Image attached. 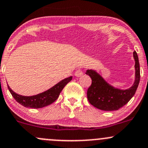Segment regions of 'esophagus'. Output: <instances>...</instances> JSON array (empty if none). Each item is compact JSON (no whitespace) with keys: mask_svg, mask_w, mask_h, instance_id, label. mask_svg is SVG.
<instances>
[{"mask_svg":"<svg viewBox=\"0 0 148 148\" xmlns=\"http://www.w3.org/2000/svg\"><path fill=\"white\" fill-rule=\"evenodd\" d=\"M83 75V71H81V70H77L75 72V76L77 77H79Z\"/></svg>","mask_w":148,"mask_h":148,"instance_id":"obj_1","label":"esophagus"}]
</instances>
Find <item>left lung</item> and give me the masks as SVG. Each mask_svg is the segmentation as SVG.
Returning <instances> with one entry per match:
<instances>
[{"instance_id": "left-lung-1", "label": "left lung", "mask_w": 148, "mask_h": 148, "mask_svg": "<svg viewBox=\"0 0 148 148\" xmlns=\"http://www.w3.org/2000/svg\"><path fill=\"white\" fill-rule=\"evenodd\" d=\"M135 59V81L132 86L120 89L110 84L95 70L87 69L86 74L92 79V84L87 90V99L96 108L104 111L117 110L127 104L135 94L140 82V64L136 51L133 52Z\"/></svg>"}]
</instances>
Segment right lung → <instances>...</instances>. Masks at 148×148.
Returning a JSON list of instances; mask_svg holds the SVG:
<instances>
[{
  "instance_id": "1",
  "label": "right lung",
  "mask_w": 148,
  "mask_h": 148,
  "mask_svg": "<svg viewBox=\"0 0 148 148\" xmlns=\"http://www.w3.org/2000/svg\"><path fill=\"white\" fill-rule=\"evenodd\" d=\"M71 79H72V77L66 78L58 82L49 89L45 91V92L38 94L36 95L29 97L23 96V95H20L16 93L10 89L9 86H8V88L13 97L19 104H21L25 107L38 109L42 108V107H46V106H48L54 102L58 99L64 87Z\"/></svg>"
}]
</instances>
